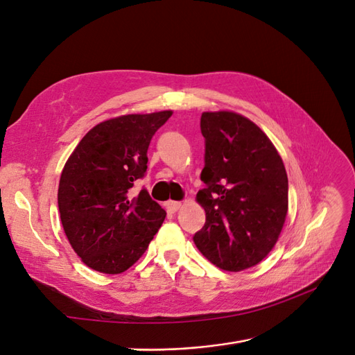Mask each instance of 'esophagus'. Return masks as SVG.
Segmentation results:
<instances>
[{
    "instance_id": "34e87169",
    "label": "esophagus",
    "mask_w": 355,
    "mask_h": 355,
    "mask_svg": "<svg viewBox=\"0 0 355 355\" xmlns=\"http://www.w3.org/2000/svg\"><path fill=\"white\" fill-rule=\"evenodd\" d=\"M180 206H182V202L180 201H167L166 202V209L170 211V213H175V211H178L179 209H180Z\"/></svg>"
}]
</instances>
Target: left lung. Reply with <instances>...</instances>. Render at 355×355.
Returning a JSON list of instances; mask_svg holds the SVG:
<instances>
[{
  "label": "left lung",
  "mask_w": 355,
  "mask_h": 355,
  "mask_svg": "<svg viewBox=\"0 0 355 355\" xmlns=\"http://www.w3.org/2000/svg\"><path fill=\"white\" fill-rule=\"evenodd\" d=\"M206 141L197 201L206 223L194 243L225 271L259 263L272 250L288 209V180L282 157L249 118L230 111L202 112Z\"/></svg>",
  "instance_id": "obj_1"
}]
</instances>
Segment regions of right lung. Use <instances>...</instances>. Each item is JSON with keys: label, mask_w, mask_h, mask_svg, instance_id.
I'll return each mask as SVG.
<instances>
[{"label": "right lung", "mask_w": 355, "mask_h": 355, "mask_svg": "<svg viewBox=\"0 0 355 355\" xmlns=\"http://www.w3.org/2000/svg\"><path fill=\"white\" fill-rule=\"evenodd\" d=\"M171 111L130 114L94 125L62 170L60 220L81 261L94 271L120 274L148 249L166 218L146 189L148 148Z\"/></svg>", "instance_id": "right-lung-1"}]
</instances>
